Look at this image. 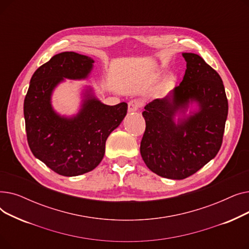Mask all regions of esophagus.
<instances>
[{
  "mask_svg": "<svg viewBox=\"0 0 249 249\" xmlns=\"http://www.w3.org/2000/svg\"><path fill=\"white\" fill-rule=\"evenodd\" d=\"M141 107V102L138 100H131L128 103V112L132 113L138 111V109Z\"/></svg>",
  "mask_w": 249,
  "mask_h": 249,
  "instance_id": "34e87169",
  "label": "esophagus"
}]
</instances>
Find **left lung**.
Listing matches in <instances>:
<instances>
[{"mask_svg": "<svg viewBox=\"0 0 249 249\" xmlns=\"http://www.w3.org/2000/svg\"><path fill=\"white\" fill-rule=\"evenodd\" d=\"M187 70L181 83L154 99L142 115L146 128L140 153L154 174L184 179L217 155L223 139L228 101L222 78L198 54L182 53ZM193 103L195 110L186 113Z\"/></svg>", "mask_w": 249, "mask_h": 249, "instance_id": "1", "label": "left lung"}]
</instances>
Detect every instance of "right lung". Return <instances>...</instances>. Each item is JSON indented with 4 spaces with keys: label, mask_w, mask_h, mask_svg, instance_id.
I'll list each match as a JSON object with an SVG mask.
<instances>
[{
    "label": "right lung",
    "mask_w": 249,
    "mask_h": 249,
    "mask_svg": "<svg viewBox=\"0 0 249 249\" xmlns=\"http://www.w3.org/2000/svg\"><path fill=\"white\" fill-rule=\"evenodd\" d=\"M95 60L75 52H61L33 73L24 100V118L29 147L36 159L64 177L96 168L105 154L106 140L121 124L127 104H103L93 88L85 87L81 108L63 116L52 107L55 88L67 80H87Z\"/></svg>",
    "instance_id": "add662e5"
}]
</instances>
